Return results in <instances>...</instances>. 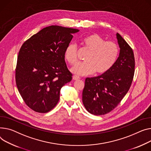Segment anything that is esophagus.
<instances>
[{"label": "esophagus", "instance_id": "obj_1", "mask_svg": "<svg viewBox=\"0 0 151 151\" xmlns=\"http://www.w3.org/2000/svg\"><path fill=\"white\" fill-rule=\"evenodd\" d=\"M73 80H75V81H77V80L80 79V78H79V76H76V75H74V76H73Z\"/></svg>", "mask_w": 151, "mask_h": 151}]
</instances>
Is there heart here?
Listing matches in <instances>:
<instances>
[{"label":"heart","mask_w":151,"mask_h":151,"mask_svg":"<svg viewBox=\"0 0 151 151\" xmlns=\"http://www.w3.org/2000/svg\"><path fill=\"white\" fill-rule=\"evenodd\" d=\"M83 45L90 52L85 58V63H79L72 68L71 71L78 75L87 76L95 72L96 74H103L111 68L119 55L116 43L106 41L96 33L86 36L83 39ZM78 53L76 44L72 42L67 46L64 57L69 64L73 65L77 62Z\"/></svg>","instance_id":"heart-1"}]
</instances>
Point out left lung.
I'll return each mask as SVG.
<instances>
[{
    "label": "left lung",
    "instance_id": "8db88e82",
    "mask_svg": "<svg viewBox=\"0 0 151 151\" xmlns=\"http://www.w3.org/2000/svg\"><path fill=\"white\" fill-rule=\"evenodd\" d=\"M116 38L119 55L114 65L101 75L87 78L83 92V103L95 115L111 112L121 102L132 84L135 58L132 48L119 33Z\"/></svg>",
    "mask_w": 151,
    "mask_h": 151
}]
</instances>
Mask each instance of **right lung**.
<instances>
[{
	"mask_svg": "<svg viewBox=\"0 0 151 151\" xmlns=\"http://www.w3.org/2000/svg\"><path fill=\"white\" fill-rule=\"evenodd\" d=\"M77 29L45 27L24 42L15 72L18 91L25 103L38 113H47L58 104L60 90L71 81L64 52Z\"/></svg>",
	"mask_w": 151,
	"mask_h": 151,
	"instance_id": "right-lung-1",
	"label": "right lung"
}]
</instances>
